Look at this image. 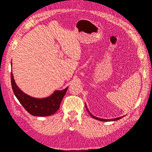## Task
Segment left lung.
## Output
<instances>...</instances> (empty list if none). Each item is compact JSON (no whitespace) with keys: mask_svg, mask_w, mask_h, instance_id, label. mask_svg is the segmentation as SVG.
<instances>
[{"mask_svg":"<svg viewBox=\"0 0 152 152\" xmlns=\"http://www.w3.org/2000/svg\"><path fill=\"white\" fill-rule=\"evenodd\" d=\"M86 107L87 108V106H86ZM87 110H88V112L89 113V114L91 115V117L93 118H94V119H97V120H99V121H116V120H118L119 119H121V117H120V118H114V119H101V118H96V117H95V116H94V115H93L91 113L89 112V110L88 109V108H87Z\"/></svg>","mask_w":152,"mask_h":152,"instance_id":"1","label":"left lung"}]
</instances>
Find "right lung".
<instances>
[{"label": "right lung", "instance_id": "right-lung-1", "mask_svg": "<svg viewBox=\"0 0 152 152\" xmlns=\"http://www.w3.org/2000/svg\"><path fill=\"white\" fill-rule=\"evenodd\" d=\"M11 83L13 91L19 102L30 114L35 116H48L55 114L60 107V104L68 88L57 90L51 96L44 99H36L23 92L15 84L11 72Z\"/></svg>", "mask_w": 152, "mask_h": 152}]
</instances>
